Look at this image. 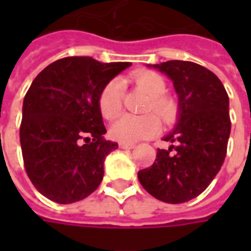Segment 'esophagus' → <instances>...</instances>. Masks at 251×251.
Here are the masks:
<instances>
[{"mask_svg": "<svg viewBox=\"0 0 251 251\" xmlns=\"http://www.w3.org/2000/svg\"><path fill=\"white\" fill-rule=\"evenodd\" d=\"M118 147L121 148V149H133V148L136 147L134 144H126V142H120L118 144Z\"/></svg>", "mask_w": 251, "mask_h": 251, "instance_id": "obj_1", "label": "esophagus"}]
</instances>
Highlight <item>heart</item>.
Here are the masks:
<instances>
[{
	"label": "heart",
	"instance_id": "b5f03b06",
	"mask_svg": "<svg viewBox=\"0 0 251 251\" xmlns=\"http://www.w3.org/2000/svg\"><path fill=\"white\" fill-rule=\"evenodd\" d=\"M130 80L137 88L151 97L145 109L147 113H154L164 124H172L176 120L177 104L171 97L165 95L167 83L160 74L154 71H138L131 75ZM98 107L106 120H114L121 114L122 84L118 79L110 80L102 88L98 98ZM157 117L153 114L144 117L124 115L111 125L110 136L117 141L126 144L151 138L160 130V121Z\"/></svg>",
	"mask_w": 251,
	"mask_h": 251
}]
</instances>
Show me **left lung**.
Segmentation results:
<instances>
[{
  "label": "left lung",
  "instance_id": "obj_1",
  "mask_svg": "<svg viewBox=\"0 0 251 251\" xmlns=\"http://www.w3.org/2000/svg\"><path fill=\"white\" fill-rule=\"evenodd\" d=\"M174 82L179 95V121L158 149L152 167L138 180L156 199L184 203L199 196L219 172L231 130L228 95L214 72L192 62L169 60L154 64Z\"/></svg>",
  "mask_w": 251,
  "mask_h": 251
}]
</instances>
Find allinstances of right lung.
Here are the masks:
<instances>
[{
	"mask_svg": "<svg viewBox=\"0 0 251 251\" xmlns=\"http://www.w3.org/2000/svg\"><path fill=\"white\" fill-rule=\"evenodd\" d=\"M129 66L63 57L46 67L25 94L20 126L24 167L36 189L52 201L75 203L100 184L104 158L118 144L103 138L99 94Z\"/></svg>",
	"mask_w": 251,
	"mask_h": 251,
	"instance_id": "right-lung-1",
	"label": "right lung"
}]
</instances>
